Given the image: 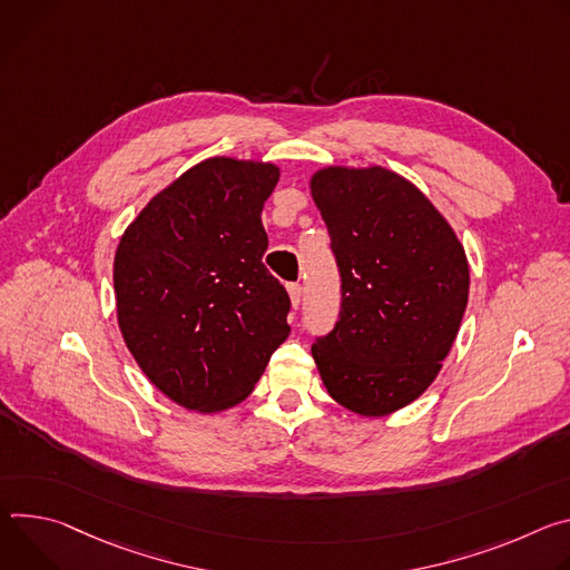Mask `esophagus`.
Listing matches in <instances>:
<instances>
[{
	"instance_id": "obj_1",
	"label": "esophagus",
	"mask_w": 570,
	"mask_h": 570,
	"mask_svg": "<svg viewBox=\"0 0 570 570\" xmlns=\"http://www.w3.org/2000/svg\"><path fill=\"white\" fill-rule=\"evenodd\" d=\"M287 294H289L292 307L296 309V307H298V303H301V298H303V287H301L298 283H289V285H287Z\"/></svg>"
}]
</instances>
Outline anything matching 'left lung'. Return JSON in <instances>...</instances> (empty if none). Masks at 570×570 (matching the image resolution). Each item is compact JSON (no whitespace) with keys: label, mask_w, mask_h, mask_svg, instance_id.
<instances>
[{"label":"left lung","mask_w":570,"mask_h":570,"mask_svg":"<svg viewBox=\"0 0 570 570\" xmlns=\"http://www.w3.org/2000/svg\"><path fill=\"white\" fill-rule=\"evenodd\" d=\"M309 189L342 276L340 322L312 357L340 405L392 414L430 387L451 353L469 301L464 246L392 169L324 167Z\"/></svg>","instance_id":"8db88e82"}]
</instances>
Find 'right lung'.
<instances>
[{
	"label": "right lung",
	"instance_id": "add662e5",
	"mask_svg": "<svg viewBox=\"0 0 570 570\" xmlns=\"http://www.w3.org/2000/svg\"><path fill=\"white\" fill-rule=\"evenodd\" d=\"M274 163L208 158L124 230L112 265L117 324L149 381L174 403H242L287 340L289 296L267 272L263 206Z\"/></svg>",
	"mask_w": 570,
	"mask_h": 570
}]
</instances>
